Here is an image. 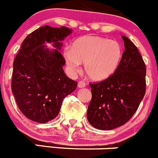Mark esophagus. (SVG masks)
<instances>
[{
	"label": "esophagus",
	"mask_w": 158,
	"mask_h": 158,
	"mask_svg": "<svg viewBox=\"0 0 158 158\" xmlns=\"http://www.w3.org/2000/svg\"><path fill=\"white\" fill-rule=\"evenodd\" d=\"M85 86V82L83 81H79V83H78V87L79 88H84Z\"/></svg>",
	"instance_id": "esophagus-1"
}]
</instances>
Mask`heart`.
Segmentation results:
<instances>
[{
    "label": "heart",
    "instance_id": "b5f03b06",
    "mask_svg": "<svg viewBox=\"0 0 158 158\" xmlns=\"http://www.w3.org/2000/svg\"><path fill=\"white\" fill-rule=\"evenodd\" d=\"M123 50L114 40L99 36L86 35L77 38L73 48L64 50V57L73 73L79 70L81 63L89 77L94 81L108 79L117 69L121 62Z\"/></svg>",
    "mask_w": 158,
    "mask_h": 158
}]
</instances>
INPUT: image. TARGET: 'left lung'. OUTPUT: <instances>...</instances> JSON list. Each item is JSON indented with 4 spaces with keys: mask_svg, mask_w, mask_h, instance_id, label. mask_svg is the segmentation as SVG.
Segmentation results:
<instances>
[{
    "mask_svg": "<svg viewBox=\"0 0 158 158\" xmlns=\"http://www.w3.org/2000/svg\"><path fill=\"white\" fill-rule=\"evenodd\" d=\"M125 50L117 69L110 77L90 84L92 99L87 110L89 123L109 131L126 123L135 113L146 89V67L134 43L122 36Z\"/></svg>",
    "mask_w": 158,
    "mask_h": 158,
    "instance_id": "obj_1",
    "label": "left lung"
}]
</instances>
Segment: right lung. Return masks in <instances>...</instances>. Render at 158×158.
Returning a JSON list of instances; mask_svg holds the SVG:
<instances>
[{
  "label": "right lung",
  "mask_w": 158,
  "mask_h": 158,
  "mask_svg": "<svg viewBox=\"0 0 158 158\" xmlns=\"http://www.w3.org/2000/svg\"><path fill=\"white\" fill-rule=\"evenodd\" d=\"M73 32L66 27L45 25L27 35L13 64L11 89L21 113L29 120L45 123L55 119L63 99L77 82L67 77L62 41ZM52 43L55 49L47 47Z\"/></svg>",
  "instance_id": "1"
}]
</instances>
